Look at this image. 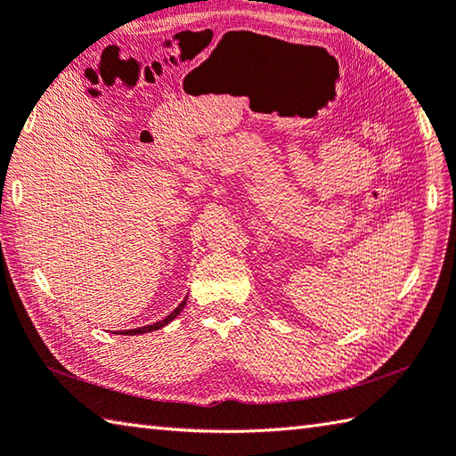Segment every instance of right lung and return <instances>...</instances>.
I'll return each instance as SVG.
<instances>
[{
	"instance_id": "add662e5",
	"label": "right lung",
	"mask_w": 456,
	"mask_h": 456,
	"mask_svg": "<svg viewBox=\"0 0 456 456\" xmlns=\"http://www.w3.org/2000/svg\"><path fill=\"white\" fill-rule=\"evenodd\" d=\"M185 300H187V297L182 300V305L177 306L172 314H167L164 320H159V322H154V324H150V326H142V328H134V330H120V332H114V334H122V336H138V334H148V332H154V330H159V328H164L166 324H169L172 322V320L180 314V312L183 310V306H185Z\"/></svg>"
}]
</instances>
